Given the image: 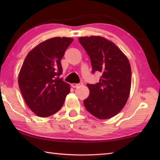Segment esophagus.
I'll return each mask as SVG.
<instances>
[{
	"label": "esophagus",
	"mask_w": 160,
	"mask_h": 160,
	"mask_svg": "<svg viewBox=\"0 0 160 160\" xmlns=\"http://www.w3.org/2000/svg\"><path fill=\"white\" fill-rule=\"evenodd\" d=\"M82 82H81V83H78V84L73 83V84H71V87H73V88H76V87H79V86H80V85H82Z\"/></svg>",
	"instance_id": "34e87169"
}]
</instances>
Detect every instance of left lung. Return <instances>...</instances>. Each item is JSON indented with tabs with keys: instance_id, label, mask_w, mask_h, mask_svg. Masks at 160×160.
<instances>
[{
	"instance_id": "obj_1",
	"label": "left lung",
	"mask_w": 160,
	"mask_h": 160,
	"mask_svg": "<svg viewBox=\"0 0 160 160\" xmlns=\"http://www.w3.org/2000/svg\"><path fill=\"white\" fill-rule=\"evenodd\" d=\"M89 56L92 73L99 71V82L87 84L90 93L84 100L90 113L102 120L115 116L127 103L131 85L128 60L114 43L100 36L80 37Z\"/></svg>"
}]
</instances>
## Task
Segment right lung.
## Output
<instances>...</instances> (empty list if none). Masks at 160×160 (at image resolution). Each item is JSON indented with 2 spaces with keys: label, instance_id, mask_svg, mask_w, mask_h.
<instances>
[{
  "label": "right lung",
  "instance_id": "add662e5",
  "mask_svg": "<svg viewBox=\"0 0 160 160\" xmlns=\"http://www.w3.org/2000/svg\"><path fill=\"white\" fill-rule=\"evenodd\" d=\"M73 39L55 37L40 43L25 58L18 85L28 106L38 116L49 117L64 104L70 85L60 78L61 59Z\"/></svg>",
  "mask_w": 160,
  "mask_h": 160
}]
</instances>
